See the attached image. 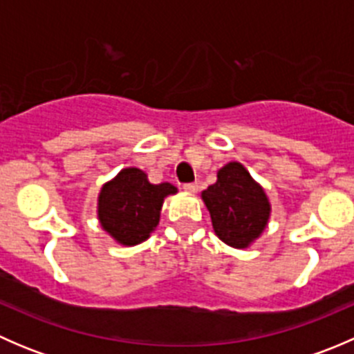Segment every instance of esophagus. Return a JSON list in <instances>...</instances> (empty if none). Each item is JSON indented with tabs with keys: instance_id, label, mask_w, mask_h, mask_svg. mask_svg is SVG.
<instances>
[{
	"instance_id": "34e87169",
	"label": "esophagus",
	"mask_w": 354,
	"mask_h": 354,
	"mask_svg": "<svg viewBox=\"0 0 354 354\" xmlns=\"http://www.w3.org/2000/svg\"><path fill=\"white\" fill-rule=\"evenodd\" d=\"M183 190L188 192V194H197L198 192V183H185Z\"/></svg>"
}]
</instances>
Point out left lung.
<instances>
[{
  "label": "left lung",
  "mask_w": 354,
  "mask_h": 354,
  "mask_svg": "<svg viewBox=\"0 0 354 354\" xmlns=\"http://www.w3.org/2000/svg\"><path fill=\"white\" fill-rule=\"evenodd\" d=\"M202 200L219 240L233 248L252 245L269 223V198L240 162L221 167L216 183L202 192Z\"/></svg>",
  "instance_id": "1"
}]
</instances>
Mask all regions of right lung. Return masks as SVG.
<instances>
[{
    "label": "right lung",
    "mask_w": 354,
    "mask_h": 354,
    "mask_svg": "<svg viewBox=\"0 0 354 354\" xmlns=\"http://www.w3.org/2000/svg\"><path fill=\"white\" fill-rule=\"evenodd\" d=\"M176 192L171 183L152 185L138 167H124L102 185L97 198L99 223L120 245L142 243L159 224L164 198Z\"/></svg>",
    "instance_id": "right-lung-1"
}]
</instances>
